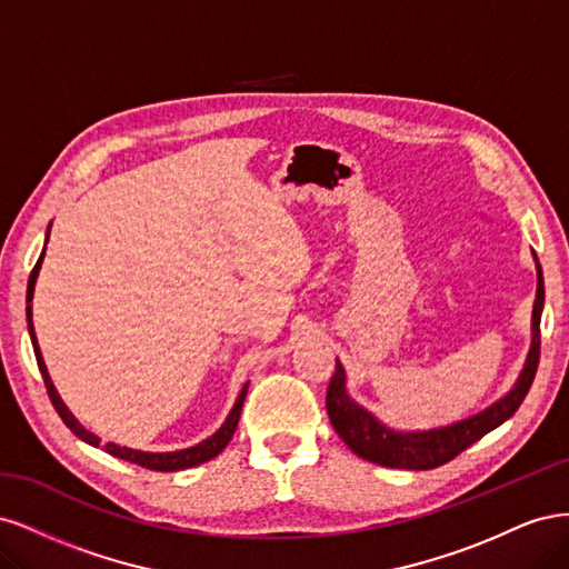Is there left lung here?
I'll use <instances>...</instances> for the list:
<instances>
[{"label":"left lung","mask_w":569,"mask_h":569,"mask_svg":"<svg viewBox=\"0 0 569 569\" xmlns=\"http://www.w3.org/2000/svg\"><path fill=\"white\" fill-rule=\"evenodd\" d=\"M541 308H543V274L541 266L537 263V299H533V313H531V349L527 356V363L518 377L515 387L496 401L487 410L477 412V416L453 422L449 427L439 429H425V432H396V429L385 427L372 412L363 406H358L347 393V372L337 360L335 375L327 387L325 406L327 416L335 427V432L341 441L363 460L382 465V468H401V470H432L439 465L453 460L462 453L468 446L479 441L485 435L498 425H503L512 412L520 408L525 396L533 382V375L539 368V353H541Z\"/></svg>","instance_id":"8db88e82"}]
</instances>
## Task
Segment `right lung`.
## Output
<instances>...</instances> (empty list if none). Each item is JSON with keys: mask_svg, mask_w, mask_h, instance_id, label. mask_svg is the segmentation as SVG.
<instances>
[{"mask_svg": "<svg viewBox=\"0 0 569 569\" xmlns=\"http://www.w3.org/2000/svg\"><path fill=\"white\" fill-rule=\"evenodd\" d=\"M47 239H49V232H47ZM42 258H44V251L40 253L36 268H32L30 272V280H28V295H26V316H28V332H30V341H32V349H36V358H38V368L42 372V380H44V387H47V393L51 399V406L57 408V412L61 416L63 425L71 429V432L82 439L84 443L90 446H99L101 439L92 432H88L84 429L71 410L66 408V403L61 401V396L57 391V387L51 385V377L47 372V366L42 360V353H40V347H38V337H36V327H32V291H36V282H38V274H40V266H42ZM247 387H242V391H239L237 401L230 410V416L226 418V422H222V427L218 429V432L209 439H203L201 443L192 446V449H182V451H170V453H147V451H134V449H126V446H118V443H104V451L120 458V460H128V462H134L140 465V468H147V470H157V472H178V470H187V468H197V465L206 462L216 458L226 446L230 443L234 429H237V422H239V412H242V406H244V396H247Z\"/></svg>", "mask_w": 569, "mask_h": 569, "instance_id": "1", "label": "right lung"}]
</instances>
